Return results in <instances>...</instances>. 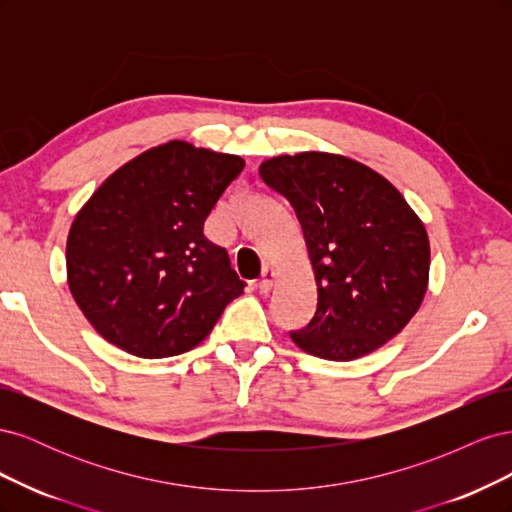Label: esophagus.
<instances>
[{"mask_svg": "<svg viewBox=\"0 0 512 512\" xmlns=\"http://www.w3.org/2000/svg\"><path fill=\"white\" fill-rule=\"evenodd\" d=\"M275 277H277V273H275L273 267H265V269H262V277L258 280V290H260L262 294L271 292V288H273V284H275Z\"/></svg>", "mask_w": 512, "mask_h": 512, "instance_id": "34e87169", "label": "esophagus"}]
</instances>
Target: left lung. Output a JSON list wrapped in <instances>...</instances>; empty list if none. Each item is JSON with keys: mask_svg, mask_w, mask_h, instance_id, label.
Returning <instances> with one entry per match:
<instances>
[{"mask_svg": "<svg viewBox=\"0 0 512 512\" xmlns=\"http://www.w3.org/2000/svg\"><path fill=\"white\" fill-rule=\"evenodd\" d=\"M258 173L297 213L318 288L303 352L352 361L406 327L429 284L425 224L374 168L327 151L275 156Z\"/></svg>", "mask_w": 512, "mask_h": 512, "instance_id": "8db88e82", "label": "left lung"}]
</instances>
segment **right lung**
I'll return each mask as SVG.
<instances>
[{
  "mask_svg": "<svg viewBox=\"0 0 512 512\" xmlns=\"http://www.w3.org/2000/svg\"><path fill=\"white\" fill-rule=\"evenodd\" d=\"M245 160L168 141L104 179L74 215L66 273L83 316L141 359L188 352L243 292L205 220Z\"/></svg>",
  "mask_w": 512,
  "mask_h": 512,
  "instance_id": "1",
  "label": "right lung"
}]
</instances>
